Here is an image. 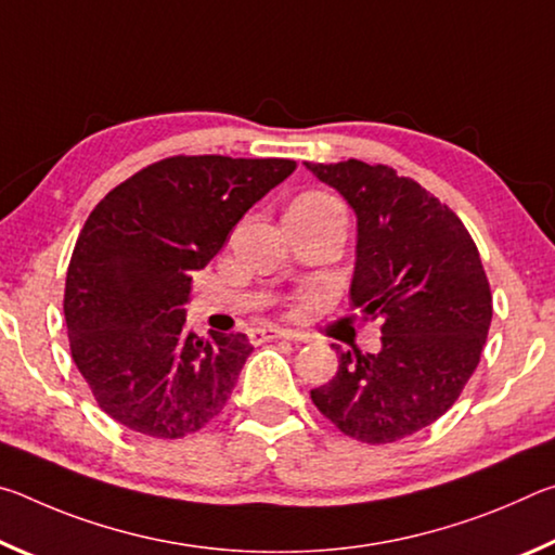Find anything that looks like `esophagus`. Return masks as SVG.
Wrapping results in <instances>:
<instances>
[{"mask_svg":"<svg viewBox=\"0 0 555 555\" xmlns=\"http://www.w3.org/2000/svg\"><path fill=\"white\" fill-rule=\"evenodd\" d=\"M251 343H269V340H304V335L294 331H284V327H259V331H251Z\"/></svg>","mask_w":555,"mask_h":555,"instance_id":"esophagus-1","label":"esophagus"}]
</instances>
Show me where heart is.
<instances>
[{
    "mask_svg": "<svg viewBox=\"0 0 555 555\" xmlns=\"http://www.w3.org/2000/svg\"><path fill=\"white\" fill-rule=\"evenodd\" d=\"M300 205H313V208H325V205H340L335 198H331V195L325 193H308V195H300V198L296 201Z\"/></svg>",
    "mask_w": 555,
    "mask_h": 555,
    "instance_id": "b5f03b06",
    "label": "heart"
}]
</instances>
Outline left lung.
<instances>
[{
	"label": "left lung",
	"instance_id": "1",
	"mask_svg": "<svg viewBox=\"0 0 555 555\" xmlns=\"http://www.w3.org/2000/svg\"><path fill=\"white\" fill-rule=\"evenodd\" d=\"M306 168L357 215L350 300L382 331L379 352L333 345L340 364L311 399L345 436L393 443L443 416L473 377L490 281L465 224L413 178L357 158Z\"/></svg>",
	"mask_w": 555,
	"mask_h": 555
}]
</instances>
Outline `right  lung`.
<instances>
[{
  "instance_id": "right-lung-1",
  "label": "right lung",
  "mask_w": 555,
  "mask_h": 555,
  "mask_svg": "<svg viewBox=\"0 0 555 555\" xmlns=\"http://www.w3.org/2000/svg\"><path fill=\"white\" fill-rule=\"evenodd\" d=\"M296 171L288 158L171 156L127 178L90 212L65 276L75 367L98 406L137 434L183 438L224 409L255 347L185 327L193 271Z\"/></svg>"
}]
</instances>
